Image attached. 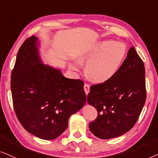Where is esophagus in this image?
I'll return each mask as SVG.
<instances>
[{"label":"esophagus","mask_w":158,"mask_h":158,"mask_svg":"<svg viewBox=\"0 0 158 158\" xmlns=\"http://www.w3.org/2000/svg\"><path fill=\"white\" fill-rule=\"evenodd\" d=\"M89 88H90V86L88 85V84H85V85H84V89H85L86 94H88V93H89Z\"/></svg>","instance_id":"34e87169"}]
</instances>
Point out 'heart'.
<instances>
[{"label": "heart", "mask_w": 158, "mask_h": 158, "mask_svg": "<svg viewBox=\"0 0 158 158\" xmlns=\"http://www.w3.org/2000/svg\"><path fill=\"white\" fill-rule=\"evenodd\" d=\"M127 54V48L114 40H101L92 44L78 55V60L71 68L78 71L81 63H86L85 71L92 81L102 83L110 80L121 68Z\"/></svg>", "instance_id": "heart-1"}]
</instances>
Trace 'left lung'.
Instances as JSON below:
<instances>
[{
    "mask_svg": "<svg viewBox=\"0 0 158 158\" xmlns=\"http://www.w3.org/2000/svg\"><path fill=\"white\" fill-rule=\"evenodd\" d=\"M145 100L144 63L131 47L114 77L90 87L87 102L98 111L89 123L90 131L102 139L123 135L136 123Z\"/></svg>",
    "mask_w": 158,
    "mask_h": 158,
    "instance_id": "8db88e82",
    "label": "left lung"
}]
</instances>
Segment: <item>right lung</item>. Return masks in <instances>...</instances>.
<instances>
[{
	"label": "right lung",
	"mask_w": 158,
	"mask_h": 158,
	"mask_svg": "<svg viewBox=\"0 0 158 158\" xmlns=\"http://www.w3.org/2000/svg\"><path fill=\"white\" fill-rule=\"evenodd\" d=\"M38 37L31 36L19 50L10 89L16 115L29 133L42 139L59 136L69 117L85 106L80 79L66 78L60 69L44 64Z\"/></svg>",
	"instance_id": "add662e5"
}]
</instances>
